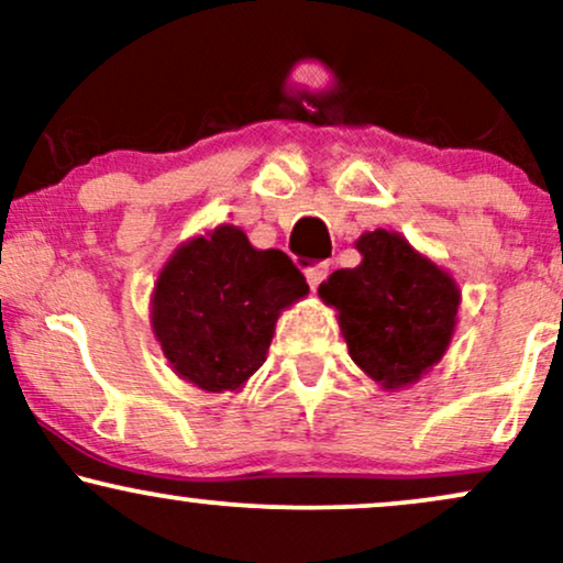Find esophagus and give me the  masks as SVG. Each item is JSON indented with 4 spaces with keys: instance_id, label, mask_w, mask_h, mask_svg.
Masks as SVG:
<instances>
[{
    "instance_id": "esophagus-1",
    "label": "esophagus",
    "mask_w": 563,
    "mask_h": 563,
    "mask_svg": "<svg viewBox=\"0 0 563 563\" xmlns=\"http://www.w3.org/2000/svg\"><path fill=\"white\" fill-rule=\"evenodd\" d=\"M328 273H331V267H328V264H314V267H307V283H309V288H320V283H325V277H328Z\"/></svg>"
}]
</instances>
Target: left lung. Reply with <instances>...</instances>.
<instances>
[{
	"label": "left lung",
	"mask_w": 563,
	"mask_h": 563,
	"mask_svg": "<svg viewBox=\"0 0 563 563\" xmlns=\"http://www.w3.org/2000/svg\"><path fill=\"white\" fill-rule=\"evenodd\" d=\"M357 251L360 267L335 269L320 299L339 309L354 363L384 389H402L442 360L461 294L397 232H365Z\"/></svg>",
	"instance_id": "left-lung-1"
}]
</instances>
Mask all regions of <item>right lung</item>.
<instances>
[{
    "label": "right lung",
    "instance_id": "add662e5",
    "mask_svg": "<svg viewBox=\"0 0 563 563\" xmlns=\"http://www.w3.org/2000/svg\"><path fill=\"white\" fill-rule=\"evenodd\" d=\"M307 290L283 251H256L243 230L222 224L185 243L158 275L153 331L185 380L235 391L267 360L277 314Z\"/></svg>",
    "mask_w": 563,
    "mask_h": 563
}]
</instances>
